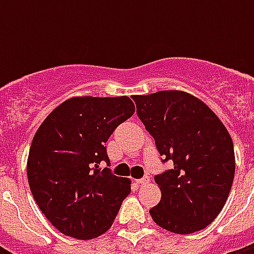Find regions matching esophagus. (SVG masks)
<instances>
[{
    "label": "esophagus",
    "mask_w": 254,
    "mask_h": 254,
    "mask_svg": "<svg viewBox=\"0 0 254 254\" xmlns=\"http://www.w3.org/2000/svg\"><path fill=\"white\" fill-rule=\"evenodd\" d=\"M149 182H150V178L143 177L142 179H138V181H137V183H138V185H146V183H149Z\"/></svg>",
    "instance_id": "esophagus-1"
}]
</instances>
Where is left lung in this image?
Returning a JSON list of instances; mask_svg holds the SVG:
<instances>
[{
	"mask_svg": "<svg viewBox=\"0 0 254 254\" xmlns=\"http://www.w3.org/2000/svg\"><path fill=\"white\" fill-rule=\"evenodd\" d=\"M137 115L174 166L154 178L161 201L153 220L169 232L189 235L219 215L235 178V150L227 127L211 108L185 91L134 95Z\"/></svg>",
	"mask_w": 254,
	"mask_h": 254,
	"instance_id": "left-lung-1",
	"label": "left lung"
}]
</instances>
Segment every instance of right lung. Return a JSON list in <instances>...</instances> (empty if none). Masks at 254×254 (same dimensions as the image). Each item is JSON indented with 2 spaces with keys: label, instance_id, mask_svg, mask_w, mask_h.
I'll return each mask as SVG.
<instances>
[{
  "label": "right lung",
  "instance_id": "add662e5",
  "mask_svg": "<svg viewBox=\"0 0 254 254\" xmlns=\"http://www.w3.org/2000/svg\"><path fill=\"white\" fill-rule=\"evenodd\" d=\"M134 112L127 96H76L58 105L38 127L27 157L30 190L43 215L65 236H101L130 193L129 178L99 165L109 162L108 138Z\"/></svg>",
  "mask_w": 254,
  "mask_h": 254
}]
</instances>
